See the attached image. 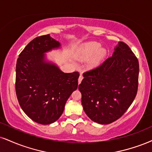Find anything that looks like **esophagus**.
Wrapping results in <instances>:
<instances>
[{"instance_id": "34e87169", "label": "esophagus", "mask_w": 152, "mask_h": 152, "mask_svg": "<svg viewBox=\"0 0 152 152\" xmlns=\"http://www.w3.org/2000/svg\"><path fill=\"white\" fill-rule=\"evenodd\" d=\"M83 75L81 74V75H80L79 78H78V84H80V83H81V81H82V80H83Z\"/></svg>"}]
</instances>
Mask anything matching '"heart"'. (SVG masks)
I'll return each mask as SVG.
<instances>
[{"label": "heart", "mask_w": 152, "mask_h": 152, "mask_svg": "<svg viewBox=\"0 0 152 152\" xmlns=\"http://www.w3.org/2000/svg\"><path fill=\"white\" fill-rule=\"evenodd\" d=\"M100 47V45L99 43L92 42L87 44L81 49V55L84 58L91 57V56L94 55L95 53H96V54L94 53L95 54L91 61V65L92 66L98 65L105 55L106 52L104 49H100L98 50H97Z\"/></svg>", "instance_id": "heart-1"}]
</instances>
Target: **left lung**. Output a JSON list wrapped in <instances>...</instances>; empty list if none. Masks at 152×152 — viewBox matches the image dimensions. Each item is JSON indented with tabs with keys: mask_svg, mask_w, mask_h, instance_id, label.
Listing matches in <instances>:
<instances>
[{
	"mask_svg": "<svg viewBox=\"0 0 152 152\" xmlns=\"http://www.w3.org/2000/svg\"><path fill=\"white\" fill-rule=\"evenodd\" d=\"M83 76L78 89L86 114L95 122L107 125L120 118L136 97L139 61L128 45L120 42L113 56Z\"/></svg>",
	"mask_w": 152,
	"mask_h": 152,
	"instance_id": "obj_1",
	"label": "left lung"
}]
</instances>
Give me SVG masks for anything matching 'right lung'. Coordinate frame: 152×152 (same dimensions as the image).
Returning <instances> with one entry per match:
<instances>
[{
  "label": "right lung",
  "mask_w": 152,
  "mask_h": 152,
  "mask_svg": "<svg viewBox=\"0 0 152 152\" xmlns=\"http://www.w3.org/2000/svg\"><path fill=\"white\" fill-rule=\"evenodd\" d=\"M59 47L49 34L37 37L22 51L16 64L15 92L20 105L31 120L42 125L60 118L66 100L78 88V71L64 73L45 61V53Z\"/></svg>",
  "instance_id": "1"
}]
</instances>
